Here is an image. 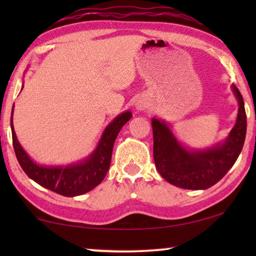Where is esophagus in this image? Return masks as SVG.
Segmentation results:
<instances>
[{
    "label": "esophagus",
    "instance_id": "esophagus-1",
    "mask_svg": "<svg viewBox=\"0 0 256 256\" xmlns=\"http://www.w3.org/2000/svg\"><path fill=\"white\" fill-rule=\"evenodd\" d=\"M146 104H148L146 100L141 99V100H138V102H136V108H138V110H144V108L146 107Z\"/></svg>",
    "mask_w": 256,
    "mask_h": 256
}]
</instances>
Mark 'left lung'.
<instances>
[{"label":"left lung","instance_id":"8db88e82","mask_svg":"<svg viewBox=\"0 0 256 256\" xmlns=\"http://www.w3.org/2000/svg\"><path fill=\"white\" fill-rule=\"evenodd\" d=\"M232 90L239 102L236 126L222 143L204 150H188L178 142L166 121L152 118L154 160L160 176L174 186L205 190L222 180L242 150L247 130L244 99L236 85Z\"/></svg>","mask_w":256,"mask_h":256}]
</instances>
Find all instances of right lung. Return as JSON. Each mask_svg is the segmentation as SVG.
Segmentation results:
<instances>
[{
	"instance_id": "add662e5",
	"label": "right lung",
	"mask_w": 256,
	"mask_h": 256,
	"mask_svg": "<svg viewBox=\"0 0 256 256\" xmlns=\"http://www.w3.org/2000/svg\"><path fill=\"white\" fill-rule=\"evenodd\" d=\"M132 115L130 112H124L118 115L104 129L96 150L86 160L65 166H46L34 163L20 146V142L17 141L16 132L14 130L12 113L10 126H12V146L17 160L29 178L43 188L65 197L84 194L93 190L106 177L110 170L115 138L121 128L130 120Z\"/></svg>"
}]
</instances>
